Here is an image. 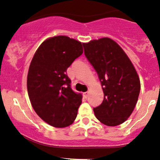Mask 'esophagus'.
Masks as SVG:
<instances>
[{"label": "esophagus", "instance_id": "obj_1", "mask_svg": "<svg viewBox=\"0 0 160 160\" xmlns=\"http://www.w3.org/2000/svg\"><path fill=\"white\" fill-rule=\"evenodd\" d=\"M88 95H89V92H85L83 93V96L84 98H87L88 97Z\"/></svg>", "mask_w": 160, "mask_h": 160}]
</instances>
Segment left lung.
<instances>
[{
    "label": "left lung",
    "instance_id": "left-lung-1",
    "mask_svg": "<svg viewBox=\"0 0 160 160\" xmlns=\"http://www.w3.org/2000/svg\"><path fill=\"white\" fill-rule=\"evenodd\" d=\"M84 55L97 72L104 99L93 108L96 117L108 126H116L128 119L134 109L140 81L126 53L109 38L83 44Z\"/></svg>",
    "mask_w": 160,
    "mask_h": 160
}]
</instances>
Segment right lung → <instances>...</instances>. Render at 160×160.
<instances>
[{
    "instance_id": "add662e5",
    "label": "right lung",
    "mask_w": 160,
    "mask_h": 160,
    "mask_svg": "<svg viewBox=\"0 0 160 160\" xmlns=\"http://www.w3.org/2000/svg\"><path fill=\"white\" fill-rule=\"evenodd\" d=\"M82 53V43L58 35L40 45L29 65V100L39 117L53 127H68L76 118L82 95L72 90L66 72Z\"/></svg>"
}]
</instances>
